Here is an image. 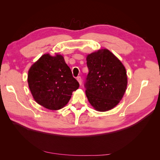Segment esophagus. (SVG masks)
Instances as JSON below:
<instances>
[{
	"label": "esophagus",
	"instance_id": "esophagus-1",
	"mask_svg": "<svg viewBox=\"0 0 160 160\" xmlns=\"http://www.w3.org/2000/svg\"><path fill=\"white\" fill-rule=\"evenodd\" d=\"M77 80L78 81V82H79L80 85H81L82 84V78H81L80 76H78L77 77Z\"/></svg>",
	"mask_w": 160,
	"mask_h": 160
}]
</instances>
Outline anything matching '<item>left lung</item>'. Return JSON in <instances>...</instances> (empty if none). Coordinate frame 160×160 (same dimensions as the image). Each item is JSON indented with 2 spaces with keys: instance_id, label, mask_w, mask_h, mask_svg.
<instances>
[{
  "instance_id": "1",
  "label": "left lung",
  "mask_w": 160,
  "mask_h": 160,
  "mask_svg": "<svg viewBox=\"0 0 160 160\" xmlns=\"http://www.w3.org/2000/svg\"><path fill=\"white\" fill-rule=\"evenodd\" d=\"M89 69L84 87L90 104L98 111H106L120 102L127 86L123 64L108 49L88 55Z\"/></svg>"
}]
</instances>
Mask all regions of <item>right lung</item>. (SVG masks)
<instances>
[{
  "label": "right lung",
  "instance_id": "right-lung-1",
  "mask_svg": "<svg viewBox=\"0 0 160 160\" xmlns=\"http://www.w3.org/2000/svg\"><path fill=\"white\" fill-rule=\"evenodd\" d=\"M28 81L35 101L50 110L65 106L80 86L61 55L40 57L29 70Z\"/></svg>",
  "mask_w": 160,
  "mask_h": 160
}]
</instances>
